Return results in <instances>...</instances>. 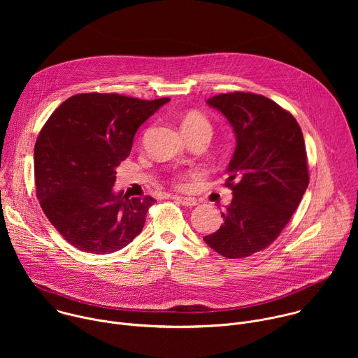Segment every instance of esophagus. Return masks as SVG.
<instances>
[{
	"label": "esophagus",
	"mask_w": 358,
	"mask_h": 358,
	"mask_svg": "<svg viewBox=\"0 0 358 358\" xmlns=\"http://www.w3.org/2000/svg\"><path fill=\"white\" fill-rule=\"evenodd\" d=\"M173 199H176V201H178L181 206H184V207H195L196 206V199L195 198H189V196H178V195H174L173 196Z\"/></svg>",
	"instance_id": "34e87169"
}]
</instances>
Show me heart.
I'll return each instance as SVG.
<instances>
[{
  "instance_id": "1",
  "label": "heart",
  "mask_w": 358,
  "mask_h": 358,
  "mask_svg": "<svg viewBox=\"0 0 358 358\" xmlns=\"http://www.w3.org/2000/svg\"><path fill=\"white\" fill-rule=\"evenodd\" d=\"M182 133L184 134H191V133H206L210 137L213 136V126L207 120V117H203L199 113L191 112L188 113L184 120H182Z\"/></svg>"
}]
</instances>
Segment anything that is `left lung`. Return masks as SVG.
<instances>
[{
	"mask_svg": "<svg viewBox=\"0 0 358 358\" xmlns=\"http://www.w3.org/2000/svg\"><path fill=\"white\" fill-rule=\"evenodd\" d=\"M234 129L235 152L225 185L232 189L224 224L206 243L228 259L268 248L283 231L309 185L303 133L296 119L273 100L249 92L207 100Z\"/></svg>",
	"mask_w": 358,
	"mask_h": 358,
	"instance_id": "1",
	"label": "left lung"
}]
</instances>
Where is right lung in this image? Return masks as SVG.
<instances>
[{
    "label": "right lung",
    "instance_id": "add662e5",
    "mask_svg": "<svg viewBox=\"0 0 358 358\" xmlns=\"http://www.w3.org/2000/svg\"><path fill=\"white\" fill-rule=\"evenodd\" d=\"M169 100L80 93L43 124L34 151L36 196L72 246L113 253L141 232L156 199L116 194V167L130 155L137 129Z\"/></svg>",
    "mask_w": 358,
    "mask_h": 358
}]
</instances>
